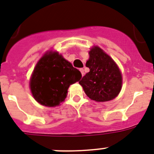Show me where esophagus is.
<instances>
[{
    "instance_id": "34e87169",
    "label": "esophagus",
    "mask_w": 154,
    "mask_h": 154,
    "mask_svg": "<svg viewBox=\"0 0 154 154\" xmlns=\"http://www.w3.org/2000/svg\"><path fill=\"white\" fill-rule=\"evenodd\" d=\"M79 71H80V72H81V74H82V75H84V69H83V68H80V69H79Z\"/></svg>"
}]
</instances>
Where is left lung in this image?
<instances>
[{
	"instance_id": "8db88e82",
	"label": "left lung",
	"mask_w": 154,
	"mask_h": 154,
	"mask_svg": "<svg viewBox=\"0 0 154 154\" xmlns=\"http://www.w3.org/2000/svg\"><path fill=\"white\" fill-rule=\"evenodd\" d=\"M86 67L90 71L79 82L85 93L92 100L106 102L114 99L122 89V78L118 65L110 56L98 48L89 51Z\"/></svg>"
}]
</instances>
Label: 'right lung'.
I'll list each match as a JSON object with an SVG mask.
<instances>
[{"label": "right lung", "instance_id": "right-lung-1", "mask_svg": "<svg viewBox=\"0 0 154 154\" xmlns=\"http://www.w3.org/2000/svg\"><path fill=\"white\" fill-rule=\"evenodd\" d=\"M80 71L57 51L44 54L35 65L30 89L35 100L45 106H56L64 101L70 85L80 80Z\"/></svg>", "mask_w": 154, "mask_h": 154}]
</instances>
